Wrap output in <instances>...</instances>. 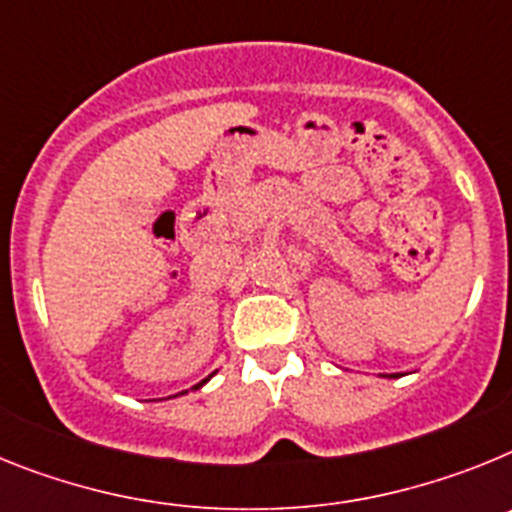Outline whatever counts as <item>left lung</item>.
Segmentation results:
<instances>
[{
    "label": "left lung",
    "mask_w": 512,
    "mask_h": 512,
    "mask_svg": "<svg viewBox=\"0 0 512 512\" xmlns=\"http://www.w3.org/2000/svg\"><path fill=\"white\" fill-rule=\"evenodd\" d=\"M399 373H386V379H397Z\"/></svg>",
    "instance_id": "left-lung-1"
}]
</instances>
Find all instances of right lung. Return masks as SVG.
Returning a JSON list of instances; mask_svg holds the SVG:
<instances>
[{
  "instance_id": "1",
  "label": "right lung",
  "mask_w": 512,
  "mask_h": 512,
  "mask_svg": "<svg viewBox=\"0 0 512 512\" xmlns=\"http://www.w3.org/2000/svg\"><path fill=\"white\" fill-rule=\"evenodd\" d=\"M211 376H213V373H211ZM211 376H208V379H211ZM208 379H203V381H201V384H195V386H193V389H201V386H203V384H206V381H208ZM182 394H185V391H182ZM175 397H177V394H175Z\"/></svg>"
}]
</instances>
